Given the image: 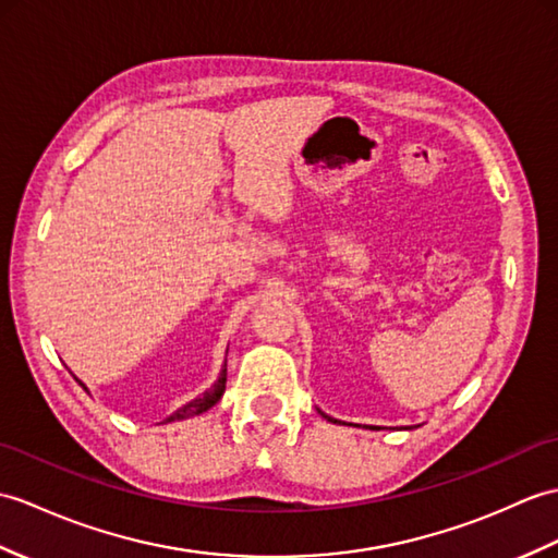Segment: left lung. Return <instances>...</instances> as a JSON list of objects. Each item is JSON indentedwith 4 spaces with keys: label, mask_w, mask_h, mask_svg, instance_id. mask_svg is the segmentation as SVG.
<instances>
[{
    "label": "left lung",
    "mask_w": 558,
    "mask_h": 558,
    "mask_svg": "<svg viewBox=\"0 0 558 558\" xmlns=\"http://www.w3.org/2000/svg\"><path fill=\"white\" fill-rule=\"evenodd\" d=\"M323 416H326V413H323ZM328 418V416H326ZM328 421H332V418H328Z\"/></svg>",
    "instance_id": "8db88e82"
}]
</instances>
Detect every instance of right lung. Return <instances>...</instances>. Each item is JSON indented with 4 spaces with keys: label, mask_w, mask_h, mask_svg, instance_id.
<instances>
[{
    "label": "right lung",
    "mask_w": 558,
    "mask_h": 558,
    "mask_svg": "<svg viewBox=\"0 0 558 558\" xmlns=\"http://www.w3.org/2000/svg\"><path fill=\"white\" fill-rule=\"evenodd\" d=\"M226 380H228V368H223V373H220V378H218V383L211 387V390H206L202 397H197V399H192L190 404H185L183 409H178L171 418L168 421H183V418H190V416H197V413H202V411H206V409H211L216 401L223 397V390H226ZM83 385V383H81ZM85 387V385H83Z\"/></svg>",
    "instance_id": "obj_1"
}]
</instances>
